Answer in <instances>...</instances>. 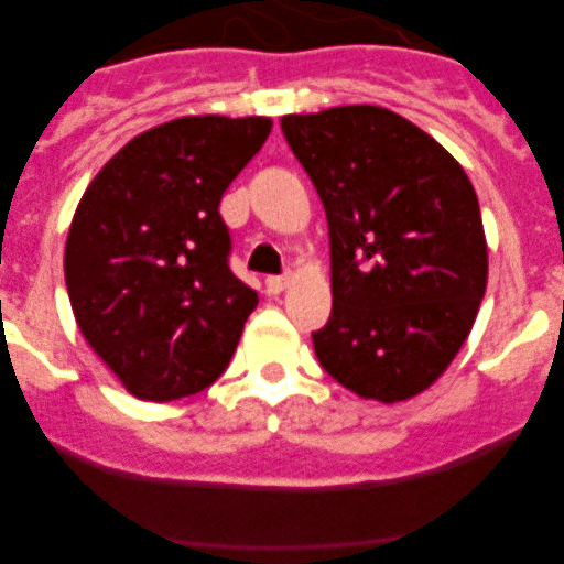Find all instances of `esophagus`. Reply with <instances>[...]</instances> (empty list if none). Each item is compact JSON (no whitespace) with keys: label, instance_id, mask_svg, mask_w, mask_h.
Segmentation results:
<instances>
[{"label":"esophagus","instance_id":"1","mask_svg":"<svg viewBox=\"0 0 564 564\" xmlns=\"http://www.w3.org/2000/svg\"><path fill=\"white\" fill-rule=\"evenodd\" d=\"M264 283H267V292H270V294H281L283 289L289 286V275H270Z\"/></svg>","mask_w":564,"mask_h":564}]
</instances>
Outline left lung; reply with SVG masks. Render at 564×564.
<instances>
[{"instance_id":"obj_1","label":"left lung","mask_w":564,"mask_h":564,"mask_svg":"<svg viewBox=\"0 0 564 564\" xmlns=\"http://www.w3.org/2000/svg\"><path fill=\"white\" fill-rule=\"evenodd\" d=\"M281 130L329 226L333 314L314 333L318 362L360 398L409 401L447 371L486 294L475 187L390 108L286 113Z\"/></svg>"}]
</instances>
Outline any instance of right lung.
I'll use <instances>...</instances> for the list:
<instances>
[{"label":"right lung","mask_w":564,"mask_h":564,"mask_svg":"<svg viewBox=\"0 0 564 564\" xmlns=\"http://www.w3.org/2000/svg\"><path fill=\"white\" fill-rule=\"evenodd\" d=\"M270 117H180L130 139L95 174L65 242L73 316L141 401H176L229 366L259 297L229 270L218 207Z\"/></svg>","instance_id":"right-lung-1"}]
</instances>
